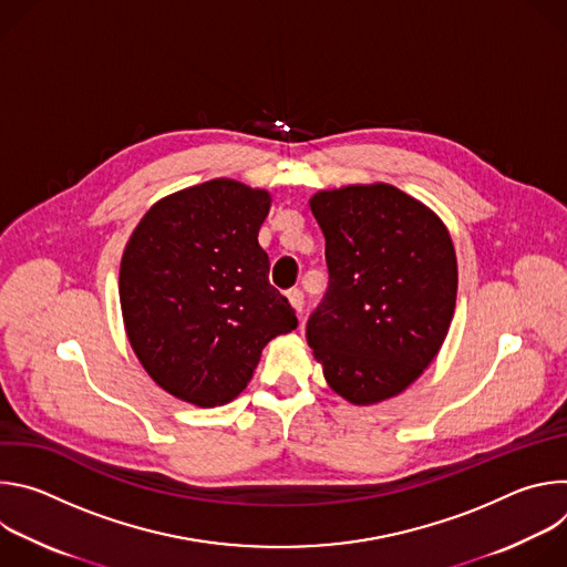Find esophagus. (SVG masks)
Wrapping results in <instances>:
<instances>
[{"label":"esophagus","instance_id":"obj_1","mask_svg":"<svg viewBox=\"0 0 567 567\" xmlns=\"http://www.w3.org/2000/svg\"><path fill=\"white\" fill-rule=\"evenodd\" d=\"M287 298H289V302L293 305V309H296V311H302L305 296H302V291H300V289H289V291H287Z\"/></svg>","mask_w":567,"mask_h":567}]
</instances>
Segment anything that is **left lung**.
Returning <instances> with one entry per match:
<instances>
[{
  "label": "left lung",
  "instance_id": "8db88e82",
  "mask_svg": "<svg viewBox=\"0 0 567 567\" xmlns=\"http://www.w3.org/2000/svg\"><path fill=\"white\" fill-rule=\"evenodd\" d=\"M309 208L326 235L330 285L307 318V343L348 401L394 396L449 334L457 296L451 235L388 184L318 193Z\"/></svg>",
  "mask_w": 567,
  "mask_h": 567
}]
</instances>
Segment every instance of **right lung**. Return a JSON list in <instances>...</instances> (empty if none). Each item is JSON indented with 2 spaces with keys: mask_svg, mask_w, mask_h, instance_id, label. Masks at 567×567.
I'll use <instances>...</instances> for the list:
<instances>
[{
  "mask_svg": "<svg viewBox=\"0 0 567 567\" xmlns=\"http://www.w3.org/2000/svg\"><path fill=\"white\" fill-rule=\"evenodd\" d=\"M267 190L213 179L154 204L121 260L127 339L147 374L195 406H221L254 377L262 348L298 328L258 245Z\"/></svg>",
  "mask_w": 567,
  "mask_h": 567,
  "instance_id": "obj_1",
  "label": "right lung"
}]
</instances>
